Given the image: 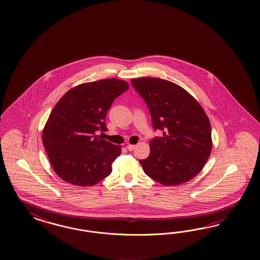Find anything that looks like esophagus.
Wrapping results in <instances>:
<instances>
[{
	"label": "esophagus",
	"instance_id": "obj_1",
	"mask_svg": "<svg viewBox=\"0 0 260 260\" xmlns=\"http://www.w3.org/2000/svg\"><path fill=\"white\" fill-rule=\"evenodd\" d=\"M126 149H127V150L132 151V150H134V149H135V145H132V144H128V145L126 146Z\"/></svg>",
	"mask_w": 260,
	"mask_h": 260
}]
</instances>
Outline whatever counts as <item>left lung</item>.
Segmentation results:
<instances>
[{"instance_id": "1", "label": "left lung", "mask_w": 260, "mask_h": 260, "mask_svg": "<svg viewBox=\"0 0 260 260\" xmlns=\"http://www.w3.org/2000/svg\"><path fill=\"white\" fill-rule=\"evenodd\" d=\"M150 110L154 131L149 157L139 160L144 172L165 186L189 181L202 171L213 141L211 123L200 104L183 87L160 78L132 79Z\"/></svg>"}]
</instances>
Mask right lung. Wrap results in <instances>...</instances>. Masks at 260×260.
<instances>
[{
  "label": "right lung",
  "mask_w": 260,
  "mask_h": 260,
  "mask_svg": "<svg viewBox=\"0 0 260 260\" xmlns=\"http://www.w3.org/2000/svg\"><path fill=\"white\" fill-rule=\"evenodd\" d=\"M128 89L110 78L81 84L56 104L43 129V144L56 174L75 186L90 187L109 176L121 146L101 139L111 104Z\"/></svg>",
  "instance_id": "obj_1"
}]
</instances>
